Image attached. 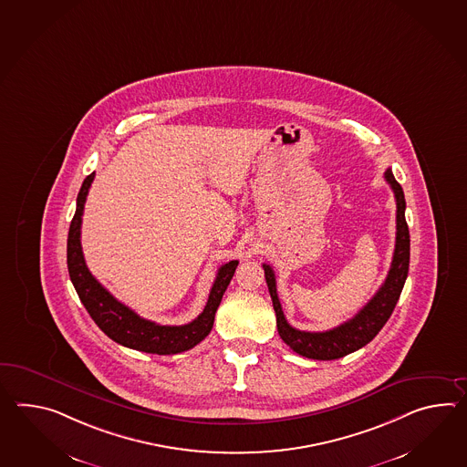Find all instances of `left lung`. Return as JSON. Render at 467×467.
<instances>
[{"label": "left lung", "instance_id": "obj_1", "mask_svg": "<svg viewBox=\"0 0 467 467\" xmlns=\"http://www.w3.org/2000/svg\"><path fill=\"white\" fill-rule=\"evenodd\" d=\"M384 177L392 187L395 202H397L394 258L384 285L373 295L372 300L368 301L348 322L342 323L340 327L327 332H303L291 327L281 310L280 298L276 293L275 271L271 270L270 265H263L265 278L273 300V308L276 313L278 333L283 342L286 343L293 352L313 360L342 358L345 355L355 352L365 347L367 343L372 342L375 335L382 330V327L390 318L409 273L410 236H409V226L405 221V197L402 186L395 181L390 169L385 171Z\"/></svg>", "mask_w": 467, "mask_h": 467}]
</instances>
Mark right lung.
<instances>
[{"label":"right lung","instance_id":"add662e5","mask_svg":"<svg viewBox=\"0 0 467 467\" xmlns=\"http://www.w3.org/2000/svg\"><path fill=\"white\" fill-rule=\"evenodd\" d=\"M94 177L95 172H92L83 181L80 192L77 196V209L67 239L68 275L83 306L97 323V327L109 338L139 352L172 355L186 352L189 348L196 347L197 343L202 342L211 332L219 303L223 300V295L228 288L229 281L233 278L239 261H229L219 268L216 280L209 293L208 303L196 320L181 327H171L140 318L134 310L125 306L124 303H120L105 290L85 265L80 244V229L83 206L87 201L88 189L94 182Z\"/></svg>","mask_w":467,"mask_h":467}]
</instances>
